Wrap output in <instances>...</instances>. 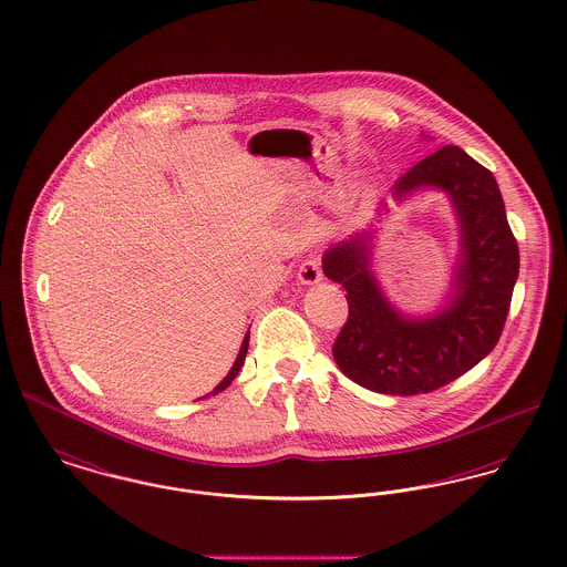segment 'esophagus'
Here are the masks:
<instances>
[{
  "mask_svg": "<svg viewBox=\"0 0 567 567\" xmlns=\"http://www.w3.org/2000/svg\"><path fill=\"white\" fill-rule=\"evenodd\" d=\"M298 281L305 284V286H311V284H320L322 281V265H320V258H307L300 262L298 267Z\"/></svg>",
  "mask_w": 567,
  "mask_h": 567,
  "instance_id": "obj_1",
  "label": "esophagus"
}]
</instances>
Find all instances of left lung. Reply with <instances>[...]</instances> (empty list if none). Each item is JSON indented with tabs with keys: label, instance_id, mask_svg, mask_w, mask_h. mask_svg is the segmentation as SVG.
I'll return each instance as SVG.
<instances>
[{
	"label": "left lung",
	"instance_id": "1",
	"mask_svg": "<svg viewBox=\"0 0 567 567\" xmlns=\"http://www.w3.org/2000/svg\"><path fill=\"white\" fill-rule=\"evenodd\" d=\"M420 187L444 189L461 224L454 295L437 316L408 318L388 302L369 269V233L330 247L322 262L350 307L332 346L334 362L352 382L382 394L433 392L476 367L502 337L518 277V245L488 168L446 145L396 179L394 194L403 198Z\"/></svg>",
	"mask_w": 567,
	"mask_h": 567
}]
</instances>
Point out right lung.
Instances as JSON below:
<instances>
[{
    "mask_svg": "<svg viewBox=\"0 0 567 567\" xmlns=\"http://www.w3.org/2000/svg\"><path fill=\"white\" fill-rule=\"evenodd\" d=\"M247 348H249V332L245 334V339H243V346H240L239 357L235 360V364H233V369H230V373L219 382V386H215V390L210 392V394H217V392H221V390H226V388L233 384V380L239 375L240 367H243V360H245V354H247Z\"/></svg>",
    "mask_w": 567,
    "mask_h": 567,
    "instance_id": "right-lung-1",
    "label": "right lung"
}]
</instances>
